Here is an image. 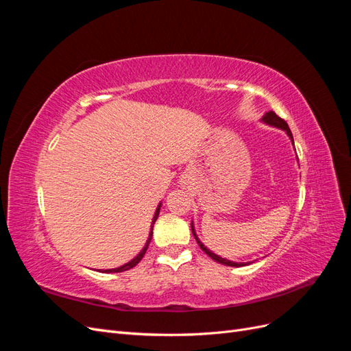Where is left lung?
Here are the masks:
<instances>
[{
    "mask_svg": "<svg viewBox=\"0 0 351 351\" xmlns=\"http://www.w3.org/2000/svg\"><path fill=\"white\" fill-rule=\"evenodd\" d=\"M265 123H268V124H271V125H275V127H280V129H282V130H285L287 132V134L290 136V139L293 141V134H291V132H290V127H289V124L285 123V120L284 119H281V117H278L277 114H275L274 111H269V112H267L263 115V119H262ZM294 143V142H293ZM192 232H193V236H195V239H196V241H197V244H199V247L204 250L209 258H212L214 261H217V262H219V263H224V265H228V267H244V265L246 263H237V262H231V261H227V259H224V258H219L218 254H215V253H212L210 250H208L204 244H202L200 241H199V239L196 237V232H195V228H193V224H192Z\"/></svg>",
    "mask_w": 351,
    "mask_h": 351,
    "instance_id": "1",
    "label": "left lung"
}]
</instances>
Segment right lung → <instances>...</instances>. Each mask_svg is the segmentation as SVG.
Returning a JSON list of instances; mask_svg holds the SVG:
<instances>
[{
    "label": "right lung",
    "mask_w": 351,
    "mask_h": 351,
    "mask_svg": "<svg viewBox=\"0 0 351 351\" xmlns=\"http://www.w3.org/2000/svg\"><path fill=\"white\" fill-rule=\"evenodd\" d=\"M159 208H161V205H158V208H156V212H155V215H154V219H152V227H151V234H149V239H147V241H146V244H145V247H143V250L137 254V256L133 259V261H130L129 263H125V265H123V267H120V268H115V269H104L102 272H123V271H127V269H130V268H133V267H136L137 263H139L141 261H142V258L145 256V253H146V250H147V246H149V243H151V239H152V231H154V224H155V221L158 219V215H159Z\"/></svg>",
    "instance_id": "obj_1"
}]
</instances>
